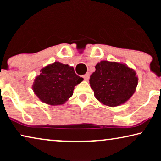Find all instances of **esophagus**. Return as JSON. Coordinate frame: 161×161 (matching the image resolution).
I'll list each match as a JSON object with an SVG mask.
<instances>
[{
  "mask_svg": "<svg viewBox=\"0 0 161 161\" xmlns=\"http://www.w3.org/2000/svg\"><path fill=\"white\" fill-rule=\"evenodd\" d=\"M89 77H90V75H89V72H87V73H86L83 76V78H84L85 80H88L89 79Z\"/></svg>",
  "mask_w": 161,
  "mask_h": 161,
  "instance_id": "esophagus-1",
  "label": "esophagus"
}]
</instances>
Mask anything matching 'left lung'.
<instances>
[{"mask_svg": "<svg viewBox=\"0 0 161 161\" xmlns=\"http://www.w3.org/2000/svg\"><path fill=\"white\" fill-rule=\"evenodd\" d=\"M89 83L94 95L106 106L124 104L135 93L138 78L135 70L120 62L101 61L95 66Z\"/></svg>", "mask_w": 161, "mask_h": 161, "instance_id": "1", "label": "left lung"}]
</instances>
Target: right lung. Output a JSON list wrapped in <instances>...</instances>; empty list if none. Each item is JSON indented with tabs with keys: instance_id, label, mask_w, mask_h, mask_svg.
Returning a JSON list of instances; mask_svg holds the SVG:
<instances>
[{
	"instance_id": "right-lung-1",
	"label": "right lung",
	"mask_w": 161,
	"mask_h": 161,
	"mask_svg": "<svg viewBox=\"0 0 161 161\" xmlns=\"http://www.w3.org/2000/svg\"><path fill=\"white\" fill-rule=\"evenodd\" d=\"M40 72L34 79L32 89L42 102L50 105L65 103L73 94L75 86L83 80L73 67L59 61L47 65Z\"/></svg>"
}]
</instances>
